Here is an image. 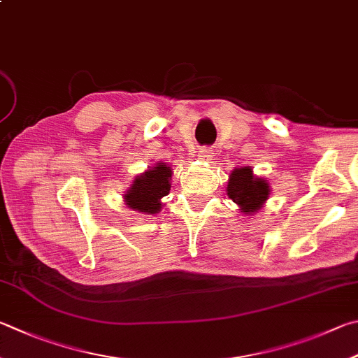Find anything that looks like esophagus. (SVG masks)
<instances>
[{"instance_id":"34e87169","label":"esophagus","mask_w":358,"mask_h":358,"mask_svg":"<svg viewBox=\"0 0 358 358\" xmlns=\"http://www.w3.org/2000/svg\"><path fill=\"white\" fill-rule=\"evenodd\" d=\"M197 159L199 161H203V162H210L213 159V150L211 148H200L199 153H197Z\"/></svg>"}]
</instances>
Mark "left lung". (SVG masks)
Masks as SVG:
<instances>
[{
    "instance_id": "left-lung-1",
    "label": "left lung",
    "mask_w": 358,
    "mask_h": 358,
    "mask_svg": "<svg viewBox=\"0 0 358 358\" xmlns=\"http://www.w3.org/2000/svg\"><path fill=\"white\" fill-rule=\"evenodd\" d=\"M269 181L257 177L250 166L235 167L227 181V196L239 208V213L252 216L259 211L269 199Z\"/></svg>"
}]
</instances>
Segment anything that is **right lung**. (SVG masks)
I'll list each match as a JSON object with an SVG mask.
<instances>
[{"instance_id": "right-lung-1", "label": "right lung", "mask_w": 358, "mask_h": 358, "mask_svg": "<svg viewBox=\"0 0 358 358\" xmlns=\"http://www.w3.org/2000/svg\"><path fill=\"white\" fill-rule=\"evenodd\" d=\"M172 167L158 161L145 172L136 175L131 186L123 194V201L129 208L142 214H157L161 211V199L171 192Z\"/></svg>"}]
</instances>
